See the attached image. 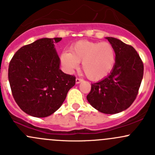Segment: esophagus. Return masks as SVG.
Wrapping results in <instances>:
<instances>
[{
  "mask_svg": "<svg viewBox=\"0 0 155 155\" xmlns=\"http://www.w3.org/2000/svg\"><path fill=\"white\" fill-rule=\"evenodd\" d=\"M82 81V79H80V78H76V83L79 84V83H80Z\"/></svg>",
  "mask_w": 155,
  "mask_h": 155,
  "instance_id": "obj_1",
  "label": "esophagus"
}]
</instances>
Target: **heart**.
<instances>
[{"label": "heart", "mask_w": 155, "mask_h": 155, "mask_svg": "<svg viewBox=\"0 0 155 155\" xmlns=\"http://www.w3.org/2000/svg\"><path fill=\"white\" fill-rule=\"evenodd\" d=\"M61 61L65 68L72 71L82 62L85 75L91 80L104 79L112 70L115 63V51L108 42L79 40L70 46V51H64Z\"/></svg>", "instance_id": "obj_1"}]
</instances>
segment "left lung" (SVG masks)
Here are the masks:
<instances>
[{"label": "left lung", "instance_id": "1", "mask_svg": "<svg viewBox=\"0 0 155 155\" xmlns=\"http://www.w3.org/2000/svg\"><path fill=\"white\" fill-rule=\"evenodd\" d=\"M107 39L115 48V66L109 76L91 84L87 100L99 112L116 114L130 107L135 101L143 77L144 66L133 46L114 37Z\"/></svg>", "mask_w": 155, "mask_h": 155}]
</instances>
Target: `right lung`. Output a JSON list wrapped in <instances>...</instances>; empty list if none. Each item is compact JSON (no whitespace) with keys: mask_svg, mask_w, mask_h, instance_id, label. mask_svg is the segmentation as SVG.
<instances>
[{"mask_svg":"<svg viewBox=\"0 0 155 155\" xmlns=\"http://www.w3.org/2000/svg\"><path fill=\"white\" fill-rule=\"evenodd\" d=\"M61 37L42 38L20 48L11 59L8 79L14 100L25 113L44 118L54 113L76 83L60 70L54 43Z\"/></svg>","mask_w":155,"mask_h":155,"instance_id":"right-lung-1","label":"right lung"}]
</instances>
